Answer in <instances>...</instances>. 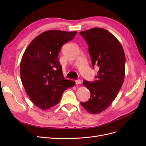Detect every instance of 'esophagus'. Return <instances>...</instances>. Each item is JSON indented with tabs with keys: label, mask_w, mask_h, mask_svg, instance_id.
I'll use <instances>...</instances> for the list:
<instances>
[{
	"label": "esophagus",
	"mask_w": 146,
	"mask_h": 146,
	"mask_svg": "<svg viewBox=\"0 0 146 146\" xmlns=\"http://www.w3.org/2000/svg\"><path fill=\"white\" fill-rule=\"evenodd\" d=\"M76 85H80V84L82 83V82L80 80H77L76 81Z\"/></svg>",
	"instance_id": "esophagus-1"
}]
</instances>
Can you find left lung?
Listing matches in <instances>:
<instances>
[{"instance_id":"obj_1","label":"left lung","mask_w":146,"mask_h":146,"mask_svg":"<svg viewBox=\"0 0 146 146\" xmlns=\"http://www.w3.org/2000/svg\"><path fill=\"white\" fill-rule=\"evenodd\" d=\"M89 46L92 66H99L97 80L83 81L90 90V99L80 104L91 114L107 110L116 99L125 77V56L123 47L113 34L102 28L80 32Z\"/></svg>"}]
</instances>
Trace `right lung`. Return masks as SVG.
Segmentation results:
<instances>
[{"mask_svg": "<svg viewBox=\"0 0 146 146\" xmlns=\"http://www.w3.org/2000/svg\"><path fill=\"white\" fill-rule=\"evenodd\" d=\"M76 34V31H46L33 39L25 50L20 65L21 80L30 100L39 108L55 106L64 91L76 84L64 78L58 54Z\"/></svg>", "mask_w": 146, "mask_h": 146, "instance_id": "1", "label": "right lung"}]
</instances>
